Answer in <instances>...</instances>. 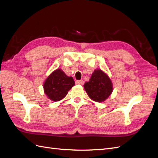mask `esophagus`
I'll use <instances>...</instances> for the list:
<instances>
[{
  "label": "esophagus",
  "mask_w": 158,
  "mask_h": 158,
  "mask_svg": "<svg viewBox=\"0 0 158 158\" xmlns=\"http://www.w3.org/2000/svg\"><path fill=\"white\" fill-rule=\"evenodd\" d=\"M83 80H76V84H83Z\"/></svg>",
  "instance_id": "1"
}]
</instances>
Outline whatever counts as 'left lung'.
I'll return each instance as SVG.
<instances>
[{
	"instance_id": "1",
	"label": "left lung",
	"mask_w": 158,
	"mask_h": 158,
	"mask_svg": "<svg viewBox=\"0 0 158 158\" xmlns=\"http://www.w3.org/2000/svg\"><path fill=\"white\" fill-rule=\"evenodd\" d=\"M84 87L89 97L97 102H104L113 91L111 80L102 70H95Z\"/></svg>"
}]
</instances>
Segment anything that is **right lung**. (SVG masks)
I'll list each match as a JSON object with an SVG mask.
<instances>
[{"instance_id": "right-lung-1", "label": "right lung", "mask_w": 158, "mask_h": 158, "mask_svg": "<svg viewBox=\"0 0 158 158\" xmlns=\"http://www.w3.org/2000/svg\"><path fill=\"white\" fill-rule=\"evenodd\" d=\"M75 85L73 77L66 75L63 70L56 69L49 76L44 84V92L54 102L63 99L72 87Z\"/></svg>"}]
</instances>
